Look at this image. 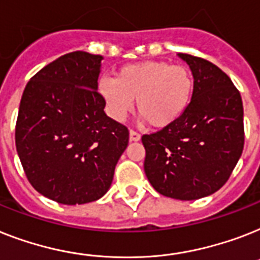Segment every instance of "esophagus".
Returning <instances> with one entry per match:
<instances>
[{
	"label": "esophagus",
	"mask_w": 260,
	"mask_h": 260,
	"mask_svg": "<svg viewBox=\"0 0 260 260\" xmlns=\"http://www.w3.org/2000/svg\"><path fill=\"white\" fill-rule=\"evenodd\" d=\"M141 135L139 134V132H136V131H131L129 132V140L131 141H139L140 140Z\"/></svg>",
	"instance_id": "obj_1"
}]
</instances>
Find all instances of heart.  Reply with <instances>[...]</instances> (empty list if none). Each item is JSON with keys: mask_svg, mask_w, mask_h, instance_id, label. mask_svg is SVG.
<instances>
[{"mask_svg": "<svg viewBox=\"0 0 260 260\" xmlns=\"http://www.w3.org/2000/svg\"><path fill=\"white\" fill-rule=\"evenodd\" d=\"M195 82L188 68L166 61H141L124 65L116 79L104 77L99 90L111 116L123 120L134 108L153 128H166L184 115Z\"/></svg>", "mask_w": 260, "mask_h": 260, "instance_id": "1", "label": "heart"}]
</instances>
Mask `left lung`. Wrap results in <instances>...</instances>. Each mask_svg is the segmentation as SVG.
Wrapping results in <instances>:
<instances>
[{
	"instance_id": "left-lung-1",
	"label": "left lung",
	"mask_w": 260,
	"mask_h": 260,
	"mask_svg": "<svg viewBox=\"0 0 260 260\" xmlns=\"http://www.w3.org/2000/svg\"><path fill=\"white\" fill-rule=\"evenodd\" d=\"M189 65L195 89L176 123L143 135L144 171L156 191L195 200L229 180L244 145L243 103L224 72L210 61L179 53Z\"/></svg>"
}]
</instances>
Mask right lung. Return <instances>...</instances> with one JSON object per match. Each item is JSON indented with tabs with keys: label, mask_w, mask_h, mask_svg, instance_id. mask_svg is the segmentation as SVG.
<instances>
[{
	"label": "right lung",
	"mask_w": 260,
	"mask_h": 260,
	"mask_svg": "<svg viewBox=\"0 0 260 260\" xmlns=\"http://www.w3.org/2000/svg\"><path fill=\"white\" fill-rule=\"evenodd\" d=\"M103 57L72 52L36 73L25 86L16 148L27 180L57 203L104 196L125 151L129 131L105 115L97 92Z\"/></svg>",
	"instance_id": "right-lung-1"
}]
</instances>
